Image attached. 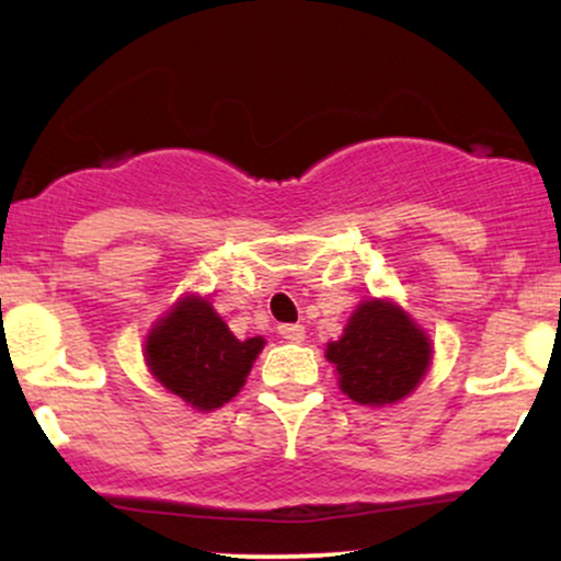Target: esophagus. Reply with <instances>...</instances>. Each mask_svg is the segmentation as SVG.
I'll return each instance as SVG.
<instances>
[{"label":"esophagus","mask_w":561,"mask_h":561,"mask_svg":"<svg viewBox=\"0 0 561 561\" xmlns=\"http://www.w3.org/2000/svg\"><path fill=\"white\" fill-rule=\"evenodd\" d=\"M279 334L289 343H302V337H306V327L302 324H279Z\"/></svg>","instance_id":"obj_1"}]
</instances>
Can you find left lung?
<instances>
[{"label":"left lung","instance_id":"1","mask_svg":"<svg viewBox=\"0 0 561 561\" xmlns=\"http://www.w3.org/2000/svg\"><path fill=\"white\" fill-rule=\"evenodd\" d=\"M340 390L362 405L396 403L409 396L433 362V345L414 319L392 300H364L343 337L327 343Z\"/></svg>","mask_w":561,"mask_h":561}]
</instances>
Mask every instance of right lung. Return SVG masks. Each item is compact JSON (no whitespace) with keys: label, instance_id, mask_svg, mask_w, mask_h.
I'll list each match as a JSON object with an SVG mask.
<instances>
[{"label":"right lung","instance_id":"1","mask_svg":"<svg viewBox=\"0 0 561 561\" xmlns=\"http://www.w3.org/2000/svg\"><path fill=\"white\" fill-rule=\"evenodd\" d=\"M263 345V337L237 340L210 300L186 295L147 334L145 362L165 390L214 411L240 392Z\"/></svg>","mask_w":561,"mask_h":561}]
</instances>
